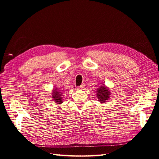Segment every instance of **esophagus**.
<instances>
[{"label": "esophagus", "mask_w": 159, "mask_h": 159, "mask_svg": "<svg viewBox=\"0 0 159 159\" xmlns=\"http://www.w3.org/2000/svg\"><path fill=\"white\" fill-rule=\"evenodd\" d=\"M84 87H85V84H82L80 85V87H79L78 88H79V89H80V90H82V89H83L84 88Z\"/></svg>", "instance_id": "1"}]
</instances>
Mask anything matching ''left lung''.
I'll list each match as a JSON object with an SVG mask.
<instances>
[{
  "mask_svg": "<svg viewBox=\"0 0 159 159\" xmlns=\"http://www.w3.org/2000/svg\"><path fill=\"white\" fill-rule=\"evenodd\" d=\"M96 93L98 101H100V103L106 102L111 95L110 91L104 84H102L99 88L97 89Z\"/></svg>",
  "mask_w": 159,
  "mask_h": 159,
  "instance_id": "8db88e82",
  "label": "left lung"
}]
</instances>
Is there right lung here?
I'll return each mask as SVG.
<instances>
[{
	"label": "right lung",
	"instance_id": "obj_1",
	"mask_svg": "<svg viewBox=\"0 0 159 159\" xmlns=\"http://www.w3.org/2000/svg\"><path fill=\"white\" fill-rule=\"evenodd\" d=\"M52 98L54 102L57 104H61L62 103V93H61L60 91L58 90V88L54 89L52 91Z\"/></svg>",
	"mask_w": 159,
	"mask_h": 159
}]
</instances>
